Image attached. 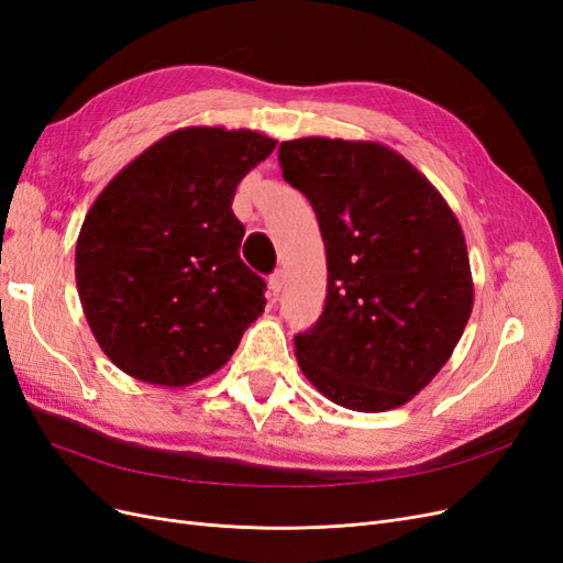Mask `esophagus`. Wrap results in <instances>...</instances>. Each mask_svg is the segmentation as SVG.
Masks as SVG:
<instances>
[{
  "instance_id": "esophagus-1",
  "label": "esophagus",
  "mask_w": 563,
  "mask_h": 563,
  "mask_svg": "<svg viewBox=\"0 0 563 563\" xmlns=\"http://www.w3.org/2000/svg\"><path fill=\"white\" fill-rule=\"evenodd\" d=\"M267 286H269V294L275 296V298H279V294H282V288H284V272L282 269H277L275 275L269 277V282H267Z\"/></svg>"
}]
</instances>
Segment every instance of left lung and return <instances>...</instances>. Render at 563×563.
<instances>
[{
    "label": "left lung",
    "instance_id": "left-lung-1",
    "mask_svg": "<svg viewBox=\"0 0 563 563\" xmlns=\"http://www.w3.org/2000/svg\"><path fill=\"white\" fill-rule=\"evenodd\" d=\"M286 183L327 246L319 321L296 360L323 397L362 413L411 401L444 368L474 305L463 228L437 187L376 141H284Z\"/></svg>",
    "mask_w": 563,
    "mask_h": 563
}]
</instances>
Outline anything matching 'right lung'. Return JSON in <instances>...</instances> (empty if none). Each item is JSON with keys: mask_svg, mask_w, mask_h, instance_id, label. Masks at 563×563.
I'll return each instance as SVG.
<instances>
[{"mask_svg": "<svg viewBox=\"0 0 563 563\" xmlns=\"http://www.w3.org/2000/svg\"><path fill=\"white\" fill-rule=\"evenodd\" d=\"M277 141L251 129L185 126L152 143L84 218L75 279L96 343L126 376L187 387L223 368L265 310L240 258L236 185Z\"/></svg>", "mask_w": 563, "mask_h": 563, "instance_id": "1", "label": "right lung"}]
</instances>
